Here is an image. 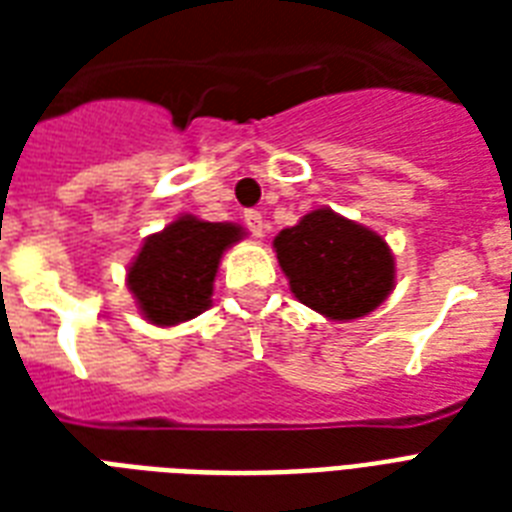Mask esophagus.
<instances>
[{"mask_svg": "<svg viewBox=\"0 0 512 512\" xmlns=\"http://www.w3.org/2000/svg\"><path fill=\"white\" fill-rule=\"evenodd\" d=\"M244 223H247L249 233H252V236H257V239H260V236L265 233V220H263V215L257 212V209H247V212H244Z\"/></svg>", "mask_w": 512, "mask_h": 512, "instance_id": "1", "label": "esophagus"}]
</instances>
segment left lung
Instances as JSON below:
<instances>
[{"label": "left lung", "instance_id": "1", "mask_svg": "<svg viewBox=\"0 0 512 512\" xmlns=\"http://www.w3.org/2000/svg\"><path fill=\"white\" fill-rule=\"evenodd\" d=\"M273 249L297 300L327 319H361L396 284V263L385 239L327 207L284 228Z\"/></svg>", "mask_w": 512, "mask_h": 512}]
</instances>
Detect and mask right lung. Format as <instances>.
<instances>
[{"instance_id":"obj_1","label":"right lung","mask_w":512,"mask_h":512,"mask_svg":"<svg viewBox=\"0 0 512 512\" xmlns=\"http://www.w3.org/2000/svg\"><path fill=\"white\" fill-rule=\"evenodd\" d=\"M244 236L239 225L177 217L148 236L127 273L140 313L156 327H175L209 308L220 257Z\"/></svg>"}]
</instances>
